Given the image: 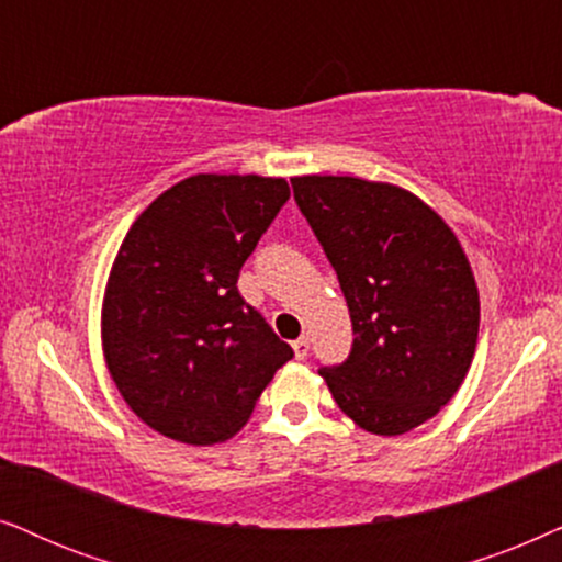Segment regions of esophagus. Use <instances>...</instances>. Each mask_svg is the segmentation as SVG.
I'll use <instances>...</instances> for the list:
<instances>
[{
    "instance_id": "1",
    "label": "esophagus",
    "mask_w": 562,
    "mask_h": 562,
    "mask_svg": "<svg viewBox=\"0 0 562 562\" xmlns=\"http://www.w3.org/2000/svg\"><path fill=\"white\" fill-rule=\"evenodd\" d=\"M308 349H311L308 336H301V339H295V341H293V351H295V357H297V359H305V357H308Z\"/></svg>"
}]
</instances>
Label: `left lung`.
I'll return each instance as SVG.
<instances>
[{"instance_id":"obj_1","label":"left lung","mask_w":562,"mask_h":562,"mask_svg":"<svg viewBox=\"0 0 562 562\" xmlns=\"http://www.w3.org/2000/svg\"><path fill=\"white\" fill-rule=\"evenodd\" d=\"M293 192L339 277L351 355L318 370L359 429L398 437L458 393L473 362L481 301L442 215L391 182L293 177Z\"/></svg>"}]
</instances>
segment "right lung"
I'll return each instance as SVG.
<instances>
[{
  "mask_svg": "<svg viewBox=\"0 0 562 562\" xmlns=\"http://www.w3.org/2000/svg\"><path fill=\"white\" fill-rule=\"evenodd\" d=\"M288 198L282 177L192 175L120 244L102 297V357L133 414L175 442H226L293 359L236 288Z\"/></svg>",
  "mask_w": 562,
  "mask_h": 562,
  "instance_id": "obj_1",
  "label": "right lung"
}]
</instances>
